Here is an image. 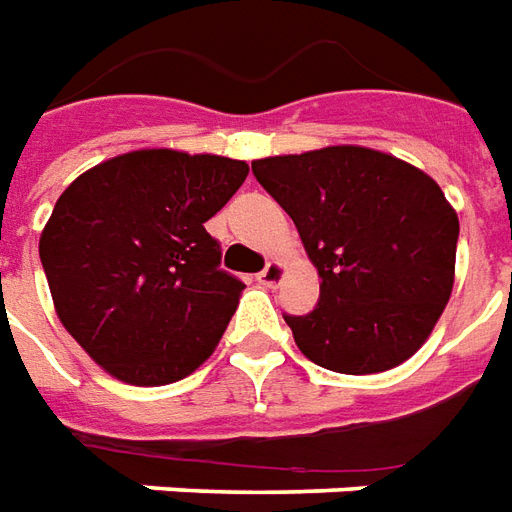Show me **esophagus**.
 <instances>
[{"label": "esophagus", "mask_w": 512, "mask_h": 512, "mask_svg": "<svg viewBox=\"0 0 512 512\" xmlns=\"http://www.w3.org/2000/svg\"><path fill=\"white\" fill-rule=\"evenodd\" d=\"M283 275H286V267H283L281 261H267V267L256 275V281L272 289V286H278L283 281Z\"/></svg>", "instance_id": "34e87169"}]
</instances>
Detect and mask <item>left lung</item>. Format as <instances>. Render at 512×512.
<instances>
[{
	"label": "left lung",
	"mask_w": 512,
	"mask_h": 512,
	"mask_svg": "<svg viewBox=\"0 0 512 512\" xmlns=\"http://www.w3.org/2000/svg\"><path fill=\"white\" fill-rule=\"evenodd\" d=\"M319 270V302L283 316L300 352L338 374L409 360L445 311L458 215L425 171L368 147L253 160Z\"/></svg>",
	"instance_id": "obj_1"
}]
</instances>
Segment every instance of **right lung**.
<instances>
[{"instance_id":"add662e5","label":"right lung","mask_w":512,"mask_h":512,"mask_svg":"<svg viewBox=\"0 0 512 512\" xmlns=\"http://www.w3.org/2000/svg\"><path fill=\"white\" fill-rule=\"evenodd\" d=\"M245 177V160L136 149L59 196L40 261L59 322L108 374L158 387L215 352L245 283L204 223Z\"/></svg>"}]
</instances>
